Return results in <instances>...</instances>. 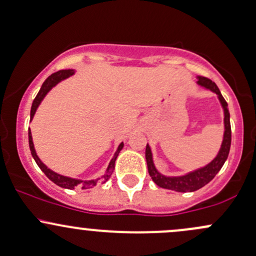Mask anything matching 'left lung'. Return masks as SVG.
<instances>
[{
    "label": "left lung",
    "instance_id": "1",
    "mask_svg": "<svg viewBox=\"0 0 256 256\" xmlns=\"http://www.w3.org/2000/svg\"><path fill=\"white\" fill-rule=\"evenodd\" d=\"M198 84L200 87L205 88L207 90H211L217 96L218 98L220 106L223 109V124H224V132H223V140L220 144V150L217 153L216 157L211 160L205 166L195 169V170L189 172L182 176H164L160 173L157 168H156L154 162H153V154L150 150V144H147L146 146V160H147V168H148L150 176L152 178L153 182L158 185L160 188L168 190H174L178 192H192L196 190L201 189L208 184L216 174L220 170L226 160L228 158V153L230 148V140H232V131H230V110H228V104L224 100V98L220 94L218 87L216 83L212 82L211 80L206 78V77L198 76Z\"/></svg>",
    "mask_w": 256,
    "mask_h": 256
}]
</instances>
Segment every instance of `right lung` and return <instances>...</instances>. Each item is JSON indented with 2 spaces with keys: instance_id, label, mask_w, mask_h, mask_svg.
I'll use <instances>...</instances> for the list:
<instances>
[{
  "instance_id": "right-lung-1",
  "label": "right lung",
  "mask_w": 256,
  "mask_h": 256,
  "mask_svg": "<svg viewBox=\"0 0 256 256\" xmlns=\"http://www.w3.org/2000/svg\"><path fill=\"white\" fill-rule=\"evenodd\" d=\"M74 70H61V71L55 72V74H52L51 76L48 77L46 80L42 83V88H40L39 93L36 94V99L33 100V104H32L30 120H33L34 114H36L38 106H40V103H42V99L45 98V96H46V94L49 93L50 90H52V88L55 87L56 84H58V83H60L61 80L68 78V77L74 76ZM28 136H29V148H30L32 156H33L34 160H36L38 166H39V168L42 169V172H44L45 176L49 178L51 182H55V184L58 185V186L64 188V189H70V190L74 189V188H80V189H88V188L96 186V182H103V184H104V182H106L108 180L110 179V176H112V170H114V168H115V160H116L118 156H119V153H120V150H122V147H124V142H121V144H119V147H118L116 152H115L114 156H112V160L109 162V166H108L106 173H104L100 178H96V179H92V180H82V179H76V178H70V176H61V174L56 173V172L51 170L50 168H48V166H45V164L42 163V160H40V158L38 157L36 148H34L33 137H32L30 128H29Z\"/></svg>"
}]
</instances>
